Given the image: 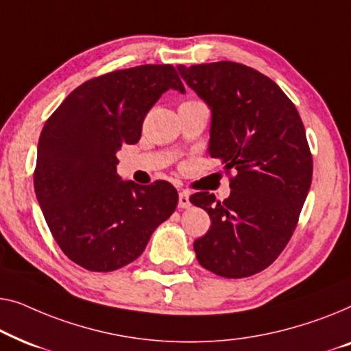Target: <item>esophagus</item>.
Returning a JSON list of instances; mask_svg holds the SVG:
<instances>
[{
    "label": "esophagus",
    "mask_w": 351,
    "mask_h": 351,
    "mask_svg": "<svg viewBox=\"0 0 351 351\" xmlns=\"http://www.w3.org/2000/svg\"><path fill=\"white\" fill-rule=\"evenodd\" d=\"M178 206H180V208H189V206H191L189 192H187V191L180 192V200H178Z\"/></svg>",
    "instance_id": "esophagus-1"
}]
</instances>
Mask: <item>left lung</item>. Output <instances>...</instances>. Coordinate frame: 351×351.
I'll return each instance as SVG.
<instances>
[{"mask_svg": "<svg viewBox=\"0 0 351 351\" xmlns=\"http://www.w3.org/2000/svg\"><path fill=\"white\" fill-rule=\"evenodd\" d=\"M211 108L208 154L224 164L230 195H191L211 218L194 241L202 267L224 278L267 269L298 226L313 175L305 128L294 103L272 79L235 62L178 66Z\"/></svg>", "mask_w": 351, "mask_h": 351, "instance_id": "obj_1", "label": "left lung"}]
</instances>
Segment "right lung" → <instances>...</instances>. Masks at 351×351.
<instances>
[{
    "label": "right lung",
    "instance_id": "add662e5",
    "mask_svg": "<svg viewBox=\"0 0 351 351\" xmlns=\"http://www.w3.org/2000/svg\"><path fill=\"white\" fill-rule=\"evenodd\" d=\"M175 88L176 68L141 65L88 79L43 127L34 192L60 250L90 272H112L145 251L178 205L170 182L140 186L116 173V152L135 145L147 111Z\"/></svg>",
    "mask_w": 351,
    "mask_h": 351
}]
</instances>
